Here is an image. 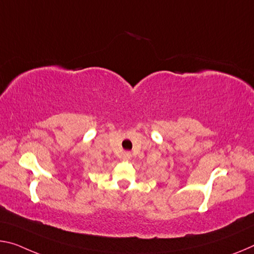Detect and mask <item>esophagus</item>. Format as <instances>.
<instances>
[{
  "label": "esophagus",
  "mask_w": 254,
  "mask_h": 254,
  "mask_svg": "<svg viewBox=\"0 0 254 254\" xmlns=\"http://www.w3.org/2000/svg\"><path fill=\"white\" fill-rule=\"evenodd\" d=\"M123 158L124 159H130L131 158V152H128V151H127V152H124V155H123Z\"/></svg>",
  "instance_id": "1"
}]
</instances>
